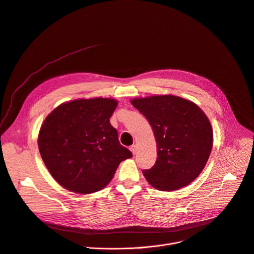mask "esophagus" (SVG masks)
I'll list each match as a JSON object with an SVG mask.
<instances>
[{
    "label": "esophagus",
    "mask_w": 254,
    "mask_h": 254,
    "mask_svg": "<svg viewBox=\"0 0 254 254\" xmlns=\"http://www.w3.org/2000/svg\"><path fill=\"white\" fill-rule=\"evenodd\" d=\"M129 150H130L131 153L134 155V154L136 153V147H135V145H131V146L129 147Z\"/></svg>",
    "instance_id": "obj_1"
}]
</instances>
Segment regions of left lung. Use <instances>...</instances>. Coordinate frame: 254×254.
<instances>
[{"mask_svg":"<svg viewBox=\"0 0 254 254\" xmlns=\"http://www.w3.org/2000/svg\"><path fill=\"white\" fill-rule=\"evenodd\" d=\"M131 104L151 125L157 160L143 174L159 190L172 191L192 182L202 171L213 147V129L193 102L172 95L136 98Z\"/></svg>","mask_w":254,"mask_h":254,"instance_id":"8db88e82","label":"left lung"}]
</instances>
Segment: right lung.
<instances>
[{"instance_id": "right-lung-1", "label": "right lung", "mask_w": 254, "mask_h": 254, "mask_svg": "<svg viewBox=\"0 0 254 254\" xmlns=\"http://www.w3.org/2000/svg\"><path fill=\"white\" fill-rule=\"evenodd\" d=\"M118 101L79 99L63 103L43 122L38 148L53 177L67 190L92 193L112 179L132 154L119 141L109 122Z\"/></svg>"}]
</instances>
